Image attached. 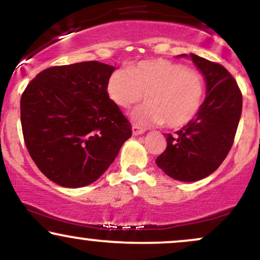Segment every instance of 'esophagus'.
<instances>
[{
    "mask_svg": "<svg viewBox=\"0 0 260 260\" xmlns=\"http://www.w3.org/2000/svg\"><path fill=\"white\" fill-rule=\"evenodd\" d=\"M132 131H133L134 136H138V134H143V133H144V128L137 126V124H133Z\"/></svg>",
    "mask_w": 260,
    "mask_h": 260,
    "instance_id": "obj_1",
    "label": "esophagus"
}]
</instances>
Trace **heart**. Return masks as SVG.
Returning <instances> with one entry per match:
<instances>
[{"instance_id":"obj_1","label":"heart","mask_w":260,"mask_h":260,"mask_svg":"<svg viewBox=\"0 0 260 260\" xmlns=\"http://www.w3.org/2000/svg\"><path fill=\"white\" fill-rule=\"evenodd\" d=\"M106 90L116 105L131 107L144 98L147 104L133 112L140 124L164 123L182 128L194 120L203 105L205 84L198 71L165 58L144 59L110 74Z\"/></svg>"}]
</instances>
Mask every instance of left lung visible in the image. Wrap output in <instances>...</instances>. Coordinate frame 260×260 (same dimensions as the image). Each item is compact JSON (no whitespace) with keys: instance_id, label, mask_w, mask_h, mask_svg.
<instances>
[{"instance_id":"obj_1","label":"left lung","mask_w":260,"mask_h":260,"mask_svg":"<svg viewBox=\"0 0 260 260\" xmlns=\"http://www.w3.org/2000/svg\"><path fill=\"white\" fill-rule=\"evenodd\" d=\"M207 82V98L194 120L168 133L165 151L155 160L170 177L178 181L202 180L222 164L234 144L242 113V92L223 66L190 53Z\"/></svg>"}]
</instances>
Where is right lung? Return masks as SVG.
I'll list each match as a JSON object with an SVG mask.
<instances>
[{
	"mask_svg": "<svg viewBox=\"0 0 260 260\" xmlns=\"http://www.w3.org/2000/svg\"><path fill=\"white\" fill-rule=\"evenodd\" d=\"M113 70L98 61L55 66L23 91L25 147L39 170L59 186L96 181L132 136L129 121L106 90Z\"/></svg>",
	"mask_w": 260,
	"mask_h": 260,
	"instance_id": "add662e5",
	"label": "right lung"
}]
</instances>
